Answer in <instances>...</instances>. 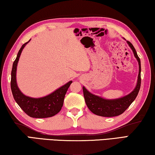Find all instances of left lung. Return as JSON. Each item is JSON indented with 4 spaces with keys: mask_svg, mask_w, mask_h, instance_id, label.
Wrapping results in <instances>:
<instances>
[{
    "mask_svg": "<svg viewBox=\"0 0 155 155\" xmlns=\"http://www.w3.org/2000/svg\"><path fill=\"white\" fill-rule=\"evenodd\" d=\"M127 43L133 50L134 55L138 61L139 75L136 87L135 89L128 95L114 100H106L97 95H93L84 87H83V93L85 102L89 110L95 115L101 117H109L120 115L130 106L138 95L141 87V62L133 45L129 41H127Z\"/></svg>",
    "mask_w": 155,
    "mask_h": 155,
    "instance_id": "obj_1",
    "label": "left lung"
}]
</instances>
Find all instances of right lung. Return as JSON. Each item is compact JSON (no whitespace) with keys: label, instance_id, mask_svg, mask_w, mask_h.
I'll return each mask as SVG.
<instances>
[{"label":"right lung","instance_id":"right-lung-1","mask_svg":"<svg viewBox=\"0 0 155 155\" xmlns=\"http://www.w3.org/2000/svg\"><path fill=\"white\" fill-rule=\"evenodd\" d=\"M30 41L22 45L20 48L17 57L13 63L11 74V89L14 98L22 110L31 117L47 118L54 116L60 112L64 103L66 93L68 87L72 83L69 81L66 84L58 88L54 92L45 97L34 98L25 95L19 88L16 82V69L19 58L22 49Z\"/></svg>","mask_w":155,"mask_h":155}]
</instances>
